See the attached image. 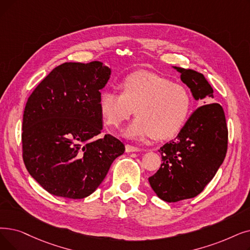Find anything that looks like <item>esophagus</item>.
<instances>
[{"instance_id": "34e87169", "label": "esophagus", "mask_w": 250, "mask_h": 250, "mask_svg": "<svg viewBox=\"0 0 250 250\" xmlns=\"http://www.w3.org/2000/svg\"><path fill=\"white\" fill-rule=\"evenodd\" d=\"M125 151L126 152H138V151H141V148H138V147H135V146L126 144L125 145Z\"/></svg>"}]
</instances>
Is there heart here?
I'll return each mask as SVG.
<instances>
[{"instance_id": "heart-1", "label": "heart", "mask_w": 250, "mask_h": 250, "mask_svg": "<svg viewBox=\"0 0 250 250\" xmlns=\"http://www.w3.org/2000/svg\"><path fill=\"white\" fill-rule=\"evenodd\" d=\"M122 92L105 90L99 99L105 122L121 126L134 112L137 117L125 129L128 138L167 139L185 124L191 107V95L185 86L161 75L136 71L122 82Z\"/></svg>"}]
</instances>
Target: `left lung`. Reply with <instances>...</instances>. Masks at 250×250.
<instances>
[{
    "instance_id": "8db88e82",
    "label": "left lung",
    "mask_w": 250,
    "mask_h": 250,
    "mask_svg": "<svg viewBox=\"0 0 250 250\" xmlns=\"http://www.w3.org/2000/svg\"><path fill=\"white\" fill-rule=\"evenodd\" d=\"M181 73L195 100L213 98L202 73L173 66ZM203 103H206L205 101ZM228 148V127L223 107L209 103L198 107L175 140L158 150L162 164L148 181L157 196L177 202L197 196L222 166Z\"/></svg>"
}]
</instances>
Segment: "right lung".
I'll return each instance as SVG.
<instances>
[{"mask_svg": "<svg viewBox=\"0 0 250 250\" xmlns=\"http://www.w3.org/2000/svg\"><path fill=\"white\" fill-rule=\"evenodd\" d=\"M111 69L102 62H65L31 93L22 123V157L47 192L82 199L105 179L125 145L103 128L101 90Z\"/></svg>", "mask_w": 250, "mask_h": 250, "instance_id": "right-lung-1", "label": "right lung"}]
</instances>
